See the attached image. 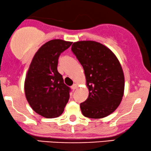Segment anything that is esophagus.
Instances as JSON below:
<instances>
[{"label": "esophagus", "mask_w": 151, "mask_h": 151, "mask_svg": "<svg viewBox=\"0 0 151 151\" xmlns=\"http://www.w3.org/2000/svg\"><path fill=\"white\" fill-rule=\"evenodd\" d=\"M77 87H78V85L76 84H73V85H72V86H71L72 89H73V90H76V88H77Z\"/></svg>", "instance_id": "obj_1"}]
</instances>
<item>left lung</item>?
Returning <instances> with one entry per match:
<instances>
[{
    "instance_id": "8db88e82",
    "label": "left lung",
    "mask_w": 151,
    "mask_h": 151,
    "mask_svg": "<svg viewBox=\"0 0 151 151\" xmlns=\"http://www.w3.org/2000/svg\"><path fill=\"white\" fill-rule=\"evenodd\" d=\"M71 51L84 70L88 97L80 104L84 116L100 119L108 116L120 104L124 76L115 55L101 43L91 40L73 42Z\"/></svg>"
}]
</instances>
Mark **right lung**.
I'll return each instance as SVG.
<instances>
[{"mask_svg": "<svg viewBox=\"0 0 151 151\" xmlns=\"http://www.w3.org/2000/svg\"><path fill=\"white\" fill-rule=\"evenodd\" d=\"M72 44L55 39L42 45L33 58L24 82L27 100L33 110L46 118L59 117L69 99L71 88L58 71L60 55Z\"/></svg>", "mask_w": 151, "mask_h": 151, "instance_id": "obj_1", "label": "right lung"}]
</instances>
